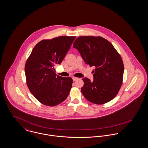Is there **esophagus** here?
Segmentation results:
<instances>
[{"mask_svg":"<svg viewBox=\"0 0 148 148\" xmlns=\"http://www.w3.org/2000/svg\"><path fill=\"white\" fill-rule=\"evenodd\" d=\"M78 79V78H76V77H73V80L74 81H75V80H77Z\"/></svg>","mask_w":148,"mask_h":148,"instance_id":"obj_1","label":"esophagus"}]
</instances>
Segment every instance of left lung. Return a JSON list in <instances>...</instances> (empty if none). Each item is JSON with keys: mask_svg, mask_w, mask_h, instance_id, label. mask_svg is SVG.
Here are the masks:
<instances>
[{"mask_svg": "<svg viewBox=\"0 0 148 148\" xmlns=\"http://www.w3.org/2000/svg\"><path fill=\"white\" fill-rule=\"evenodd\" d=\"M73 47L86 64L95 67L93 81L82 79L81 92L84 97L98 105L113 100L121 87L124 72L122 59L114 46L101 36H82L75 40Z\"/></svg>", "mask_w": 148, "mask_h": 148, "instance_id": "left-lung-1", "label": "left lung"}]
</instances>
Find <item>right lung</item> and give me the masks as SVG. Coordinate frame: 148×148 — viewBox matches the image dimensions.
<instances>
[{"instance_id": "obj_1", "label": "right lung", "mask_w": 148, "mask_h": 148, "mask_svg": "<svg viewBox=\"0 0 148 148\" xmlns=\"http://www.w3.org/2000/svg\"><path fill=\"white\" fill-rule=\"evenodd\" d=\"M75 38L62 36L42 40L27 59L25 66L27 86L35 99L45 105L56 106L68 96L73 79L56 75L54 66L61 63Z\"/></svg>"}]
</instances>
